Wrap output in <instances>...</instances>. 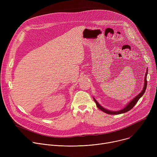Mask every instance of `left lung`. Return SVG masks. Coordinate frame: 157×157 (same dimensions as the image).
I'll return each mask as SVG.
<instances>
[{"label":"left lung","mask_w":157,"mask_h":157,"mask_svg":"<svg viewBox=\"0 0 157 157\" xmlns=\"http://www.w3.org/2000/svg\"><path fill=\"white\" fill-rule=\"evenodd\" d=\"M147 73H148V69H147V71L145 73V78H144V86L142 91L137 96H136L135 98H134L133 99H132L130 101H129V102L124 108H122V109L119 110H115V111L106 109L105 108H104L102 106H101L98 103V102L95 99V98L93 97V99H94V102H96L97 107L100 110H101L102 112H104V113H105L106 114H110V115H117V114H121L125 113H127V112H128V110H131L134 107V105H135L137 104V102H138L139 99L144 95V94L145 92V90H146V89H147Z\"/></svg>","instance_id":"left-lung-1"}]
</instances>
